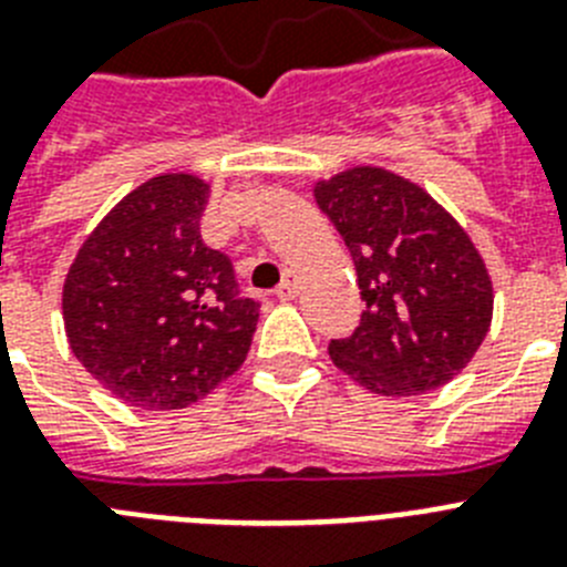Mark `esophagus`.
Instances as JSON below:
<instances>
[{
  "instance_id": "obj_1",
  "label": "esophagus",
  "mask_w": 567,
  "mask_h": 567,
  "mask_svg": "<svg viewBox=\"0 0 567 567\" xmlns=\"http://www.w3.org/2000/svg\"><path fill=\"white\" fill-rule=\"evenodd\" d=\"M298 289H301L298 278L287 275V278L280 280V287L275 289V295H278V301H292V298H298Z\"/></svg>"
}]
</instances>
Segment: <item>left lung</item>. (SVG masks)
Masks as SVG:
<instances>
[{"label": "left lung", "mask_w": 567, "mask_h": 567, "mask_svg": "<svg viewBox=\"0 0 567 567\" xmlns=\"http://www.w3.org/2000/svg\"><path fill=\"white\" fill-rule=\"evenodd\" d=\"M316 203L350 249L364 301L355 332L330 341L332 364L393 399L447 384L493 316L491 275L467 231L422 186L375 166L318 181Z\"/></svg>", "instance_id": "8db88e82"}]
</instances>
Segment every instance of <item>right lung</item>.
Masks as SVG:
<instances>
[{
  "label": "right lung",
  "mask_w": 567,
  "mask_h": 567,
  "mask_svg": "<svg viewBox=\"0 0 567 567\" xmlns=\"http://www.w3.org/2000/svg\"><path fill=\"white\" fill-rule=\"evenodd\" d=\"M209 183L159 174L100 220L62 287L71 352L140 410H181L240 370L258 301L200 237Z\"/></svg>",
  "instance_id": "1"
}]
</instances>
